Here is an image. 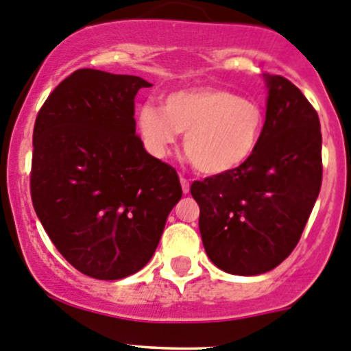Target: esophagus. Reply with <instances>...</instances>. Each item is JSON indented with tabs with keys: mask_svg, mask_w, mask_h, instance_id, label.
I'll return each mask as SVG.
<instances>
[{
	"mask_svg": "<svg viewBox=\"0 0 351 351\" xmlns=\"http://www.w3.org/2000/svg\"><path fill=\"white\" fill-rule=\"evenodd\" d=\"M180 186H182V193L189 194V180L186 177H180Z\"/></svg>",
	"mask_w": 351,
	"mask_h": 351,
	"instance_id": "esophagus-1",
	"label": "esophagus"
}]
</instances>
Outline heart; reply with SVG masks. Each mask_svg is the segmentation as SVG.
I'll return each instance as SVG.
<instances>
[{"instance_id":"1","label":"heart","mask_w":351,"mask_h":351,"mask_svg":"<svg viewBox=\"0 0 351 351\" xmlns=\"http://www.w3.org/2000/svg\"><path fill=\"white\" fill-rule=\"evenodd\" d=\"M140 138L149 154L164 158L186 133L184 150L206 176H225L243 167L262 145L265 110L252 97L213 86L180 89L162 106L145 103L136 117Z\"/></svg>"}]
</instances>
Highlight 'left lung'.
Masks as SVG:
<instances>
[{
    "label": "left lung",
    "instance_id": "8db88e82",
    "mask_svg": "<svg viewBox=\"0 0 351 351\" xmlns=\"http://www.w3.org/2000/svg\"><path fill=\"white\" fill-rule=\"evenodd\" d=\"M262 145L250 162L191 186L209 260L233 276H260L298 245L321 189V126L306 96L282 75L263 74Z\"/></svg>",
    "mask_w": 351,
    "mask_h": 351
}]
</instances>
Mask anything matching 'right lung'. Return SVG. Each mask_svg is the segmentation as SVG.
Instances as JSON below:
<instances>
[{
  "mask_svg": "<svg viewBox=\"0 0 351 351\" xmlns=\"http://www.w3.org/2000/svg\"><path fill=\"white\" fill-rule=\"evenodd\" d=\"M136 75L79 69L47 97L34 128L35 213L74 269L99 280L138 272L182 197L174 167L135 135Z\"/></svg>",
  "mask_w": 351,
  "mask_h": 351,
  "instance_id": "right-lung-1",
  "label": "right lung"
}]
</instances>
